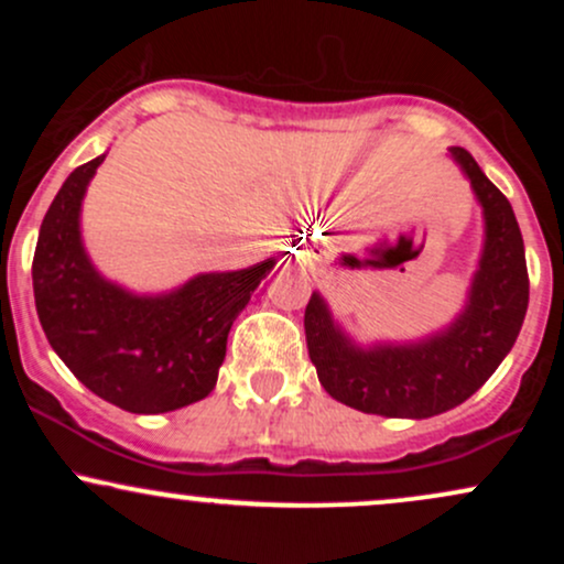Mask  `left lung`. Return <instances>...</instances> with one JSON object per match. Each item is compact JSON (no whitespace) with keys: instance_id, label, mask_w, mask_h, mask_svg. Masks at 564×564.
Masks as SVG:
<instances>
[{"instance_id":"obj_1","label":"left lung","mask_w":564,"mask_h":564,"mask_svg":"<svg viewBox=\"0 0 564 564\" xmlns=\"http://www.w3.org/2000/svg\"><path fill=\"white\" fill-rule=\"evenodd\" d=\"M485 212V249L469 304L445 332L419 345L355 347L328 315L321 294L304 310L307 352L323 390L364 413L426 419L451 411L494 377L514 347L528 313L525 243L514 212L464 148H451Z\"/></svg>"}]
</instances>
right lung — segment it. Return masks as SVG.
Segmentation results:
<instances>
[{"instance_id": "obj_1", "label": "right lung", "mask_w": 564, "mask_h": 564, "mask_svg": "<svg viewBox=\"0 0 564 564\" xmlns=\"http://www.w3.org/2000/svg\"><path fill=\"white\" fill-rule=\"evenodd\" d=\"M106 156L68 174L42 219L31 264L39 323L76 379L129 413H166L215 390L232 321L273 270L206 273L161 296L113 286L87 260L82 198Z\"/></svg>"}]
</instances>
